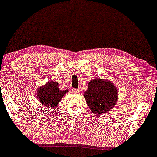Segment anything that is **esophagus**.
Returning a JSON list of instances; mask_svg holds the SVG:
<instances>
[{"label": "esophagus", "mask_w": 157, "mask_h": 157, "mask_svg": "<svg viewBox=\"0 0 157 157\" xmlns=\"http://www.w3.org/2000/svg\"><path fill=\"white\" fill-rule=\"evenodd\" d=\"M72 93L73 94H79V90L78 89H72Z\"/></svg>", "instance_id": "34e87169"}]
</instances>
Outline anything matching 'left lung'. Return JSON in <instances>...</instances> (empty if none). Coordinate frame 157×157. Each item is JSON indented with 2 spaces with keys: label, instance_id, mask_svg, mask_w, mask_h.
Wrapping results in <instances>:
<instances>
[{
  "label": "left lung",
  "instance_id": "8db88e82",
  "mask_svg": "<svg viewBox=\"0 0 157 157\" xmlns=\"http://www.w3.org/2000/svg\"><path fill=\"white\" fill-rule=\"evenodd\" d=\"M88 106L96 116L108 113L116 106L119 93L116 86L108 79L95 78L89 82L83 94Z\"/></svg>",
  "mask_w": 157,
  "mask_h": 157
}]
</instances>
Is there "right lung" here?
<instances>
[{
    "label": "right lung",
    "instance_id": "right-lung-1",
    "mask_svg": "<svg viewBox=\"0 0 157 157\" xmlns=\"http://www.w3.org/2000/svg\"><path fill=\"white\" fill-rule=\"evenodd\" d=\"M59 83L56 81H48L46 84L38 87L36 91V96L40 106L47 109H55L61 101V98L68 90L61 91L59 89Z\"/></svg>",
    "mask_w": 157,
    "mask_h": 157
}]
</instances>
